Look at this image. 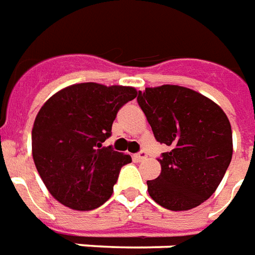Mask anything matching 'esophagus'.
I'll list each match as a JSON object with an SVG mask.
<instances>
[{
	"label": "esophagus",
	"instance_id": "34e87169",
	"mask_svg": "<svg viewBox=\"0 0 255 255\" xmlns=\"http://www.w3.org/2000/svg\"><path fill=\"white\" fill-rule=\"evenodd\" d=\"M148 158V153L145 151H140V152H137L134 155V159L138 160V162H141V160H145Z\"/></svg>",
	"mask_w": 255,
	"mask_h": 255
}]
</instances>
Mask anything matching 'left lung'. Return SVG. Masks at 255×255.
I'll return each mask as SVG.
<instances>
[{"label": "left lung", "instance_id": "1", "mask_svg": "<svg viewBox=\"0 0 255 255\" xmlns=\"http://www.w3.org/2000/svg\"><path fill=\"white\" fill-rule=\"evenodd\" d=\"M137 103L155 140L169 148L148 194L173 211L194 209L217 189L232 159V130L214 102L188 88L163 85L138 92Z\"/></svg>", "mask_w": 255, "mask_h": 255}]
</instances>
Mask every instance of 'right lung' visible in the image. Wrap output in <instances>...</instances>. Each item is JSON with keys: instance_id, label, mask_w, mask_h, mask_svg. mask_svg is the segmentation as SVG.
I'll use <instances>...</instances> for the list:
<instances>
[{"instance_id": "add662e5", "label": "right lung", "mask_w": 255, "mask_h": 255, "mask_svg": "<svg viewBox=\"0 0 255 255\" xmlns=\"http://www.w3.org/2000/svg\"><path fill=\"white\" fill-rule=\"evenodd\" d=\"M134 88L86 82L57 92L32 128V158L52 196L74 210H93L113 195L129 155L103 147Z\"/></svg>"}]
</instances>
